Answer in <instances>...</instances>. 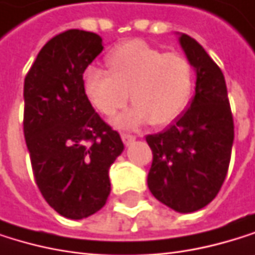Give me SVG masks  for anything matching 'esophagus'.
Wrapping results in <instances>:
<instances>
[{
    "label": "esophagus",
    "instance_id": "1",
    "mask_svg": "<svg viewBox=\"0 0 255 255\" xmlns=\"http://www.w3.org/2000/svg\"><path fill=\"white\" fill-rule=\"evenodd\" d=\"M121 137H122V140H124L125 145H131V143L136 140V136H133V134H127V133H122Z\"/></svg>",
    "mask_w": 255,
    "mask_h": 255
}]
</instances>
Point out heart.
I'll use <instances>...</instances> for the list:
<instances>
[{
    "mask_svg": "<svg viewBox=\"0 0 255 255\" xmlns=\"http://www.w3.org/2000/svg\"><path fill=\"white\" fill-rule=\"evenodd\" d=\"M106 63L109 71L95 65L84 69L83 90L104 116L121 110L130 94L134 106L115 119L121 128H137L148 122L165 127L190 103L195 77L184 54L163 52L143 40H130L113 48Z\"/></svg>",
    "mask_w": 255,
    "mask_h": 255,
    "instance_id": "1",
    "label": "heart"
}]
</instances>
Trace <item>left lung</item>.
<instances>
[{"instance_id":"obj_1","label":"left lung","mask_w":255,"mask_h":255,"mask_svg":"<svg viewBox=\"0 0 255 255\" xmlns=\"http://www.w3.org/2000/svg\"><path fill=\"white\" fill-rule=\"evenodd\" d=\"M180 43L196 71L195 97L169 128L146 136L152 151L148 187L172 210L192 213L212 203L224 184L234 122L221 68L190 36L181 34Z\"/></svg>"}]
</instances>
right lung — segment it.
<instances>
[{"label": "right lung", "instance_id": "add662e5", "mask_svg": "<svg viewBox=\"0 0 255 255\" xmlns=\"http://www.w3.org/2000/svg\"><path fill=\"white\" fill-rule=\"evenodd\" d=\"M103 51L90 31L49 39L24 81V136L34 181L59 215L83 219L104 207L109 168L124 151L118 131L94 110L83 72Z\"/></svg>", "mask_w": 255, "mask_h": 255}]
</instances>
